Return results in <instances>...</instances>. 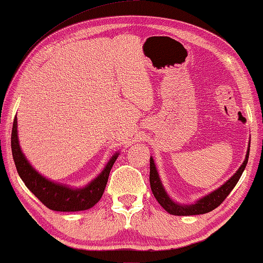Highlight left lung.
Segmentation results:
<instances>
[{"label":"left lung","mask_w":263,"mask_h":263,"mask_svg":"<svg viewBox=\"0 0 263 263\" xmlns=\"http://www.w3.org/2000/svg\"><path fill=\"white\" fill-rule=\"evenodd\" d=\"M249 147H251V141L248 144L246 158H245L241 166L239 167L237 173L233 176H231V179L225 182L224 184L220 185L219 188L213 190L206 196H204L201 199H198L197 202L194 204H190V205H182L173 201V199L169 197L167 191L164 190L162 182L159 177V173L157 171V167H155L154 160L151 157L149 159V183H151V189H152V193L154 197L157 198L160 205H161L164 210L168 213L174 216H194V215H203V213H208L212 210H215L217 206H219L220 204L225 201V198L230 195L231 191L238 183V181L241 174L246 168V164L248 162V157H249Z\"/></svg>","instance_id":"left-lung-1"}]
</instances>
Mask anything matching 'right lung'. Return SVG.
<instances>
[{"label": "right lung", "mask_w": 263, "mask_h": 263, "mask_svg": "<svg viewBox=\"0 0 263 263\" xmlns=\"http://www.w3.org/2000/svg\"><path fill=\"white\" fill-rule=\"evenodd\" d=\"M11 152L15 166L22 181L44 205L53 211L74 212L88 210L100 201L104 193L111 168L119 153L112 155L101 174L84 188H69L68 185L55 183L46 179L31 166L22 152L17 135V117L14 119L11 132Z\"/></svg>", "instance_id": "obj_1"}]
</instances>
